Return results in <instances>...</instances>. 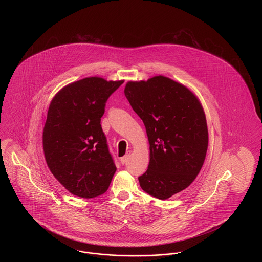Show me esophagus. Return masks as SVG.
<instances>
[{"mask_svg": "<svg viewBox=\"0 0 262 262\" xmlns=\"http://www.w3.org/2000/svg\"><path fill=\"white\" fill-rule=\"evenodd\" d=\"M129 155H130V152L128 151L124 157H122V158H121V163H122L123 165H125V164H126V162L128 161V159H129Z\"/></svg>", "mask_w": 262, "mask_h": 262, "instance_id": "1", "label": "esophagus"}]
</instances>
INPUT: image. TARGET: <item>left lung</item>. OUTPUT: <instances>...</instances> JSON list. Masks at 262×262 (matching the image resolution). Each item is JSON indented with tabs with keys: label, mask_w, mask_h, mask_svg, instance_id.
I'll list each match as a JSON object with an SVG mask.
<instances>
[{
	"label": "left lung",
	"mask_w": 262,
	"mask_h": 262,
	"mask_svg": "<svg viewBox=\"0 0 262 262\" xmlns=\"http://www.w3.org/2000/svg\"><path fill=\"white\" fill-rule=\"evenodd\" d=\"M125 95L149 141V165L138 177L139 185L150 195L167 200L194 181L205 160L208 130L203 108L188 88L163 75L128 81Z\"/></svg>",
	"instance_id": "left-lung-1"
}]
</instances>
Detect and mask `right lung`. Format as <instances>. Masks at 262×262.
I'll return each mask as SVG.
<instances>
[{
	"label": "right lung",
	"mask_w": 262,
	"mask_h": 262,
	"mask_svg": "<svg viewBox=\"0 0 262 262\" xmlns=\"http://www.w3.org/2000/svg\"><path fill=\"white\" fill-rule=\"evenodd\" d=\"M123 82L86 77L62 88L51 101L44 155L51 173L74 195L96 198L111 184L117 168L100 122L107 100Z\"/></svg>",
	"instance_id": "right-lung-1"
}]
</instances>
